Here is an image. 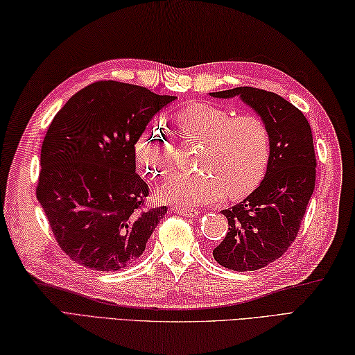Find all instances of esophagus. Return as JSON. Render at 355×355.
I'll use <instances>...</instances> for the list:
<instances>
[{"label": "esophagus", "mask_w": 355, "mask_h": 355, "mask_svg": "<svg viewBox=\"0 0 355 355\" xmlns=\"http://www.w3.org/2000/svg\"><path fill=\"white\" fill-rule=\"evenodd\" d=\"M173 214H178L182 216H197L200 212L197 209H180V207H175L173 209Z\"/></svg>", "instance_id": "esophagus-1"}]
</instances>
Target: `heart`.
I'll use <instances>...</instances> for the list:
<instances>
[{
	"mask_svg": "<svg viewBox=\"0 0 355 355\" xmlns=\"http://www.w3.org/2000/svg\"><path fill=\"white\" fill-rule=\"evenodd\" d=\"M173 120L183 137L205 143L198 157V173H172L157 189L158 198L180 209L210 206L252 193L266 177L271 158V134L258 116L225 110L214 103H192ZM135 158L150 177L172 169L175 150L164 128L153 122L135 140Z\"/></svg>",
	"mask_w": 355,
	"mask_h": 355,
	"instance_id": "1",
	"label": "heart"
}]
</instances>
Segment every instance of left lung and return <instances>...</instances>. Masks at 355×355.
I'll return each mask as SVG.
<instances>
[{
  "mask_svg": "<svg viewBox=\"0 0 355 355\" xmlns=\"http://www.w3.org/2000/svg\"><path fill=\"white\" fill-rule=\"evenodd\" d=\"M214 97L239 96L252 107L271 134V158L261 184L232 209L221 210L229 230L214 258L235 271H253L288 250L315 184V153L311 128L302 111L276 93L238 87L210 93Z\"/></svg>",
  "mask_w": 355,
  "mask_h": 355,
  "instance_id": "obj_1",
  "label": "left lung"
}]
</instances>
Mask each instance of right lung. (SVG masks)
<instances>
[{"label":"right lung","instance_id":"add662e5","mask_svg":"<svg viewBox=\"0 0 355 355\" xmlns=\"http://www.w3.org/2000/svg\"><path fill=\"white\" fill-rule=\"evenodd\" d=\"M175 96L99 80L58 111L41 148L36 197L61 250L80 266L116 271L145 252L166 206L148 207L135 140Z\"/></svg>","mask_w":355,"mask_h":355}]
</instances>
